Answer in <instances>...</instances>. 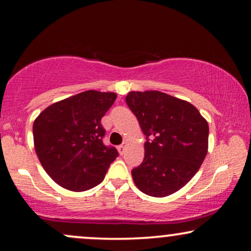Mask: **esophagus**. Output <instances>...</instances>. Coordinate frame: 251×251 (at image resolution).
<instances>
[{
  "label": "esophagus",
  "instance_id": "1",
  "mask_svg": "<svg viewBox=\"0 0 251 251\" xmlns=\"http://www.w3.org/2000/svg\"><path fill=\"white\" fill-rule=\"evenodd\" d=\"M126 142H123L121 145H119V147H118V150H119V152H120V154H122L125 153V151H126Z\"/></svg>",
  "mask_w": 251,
  "mask_h": 251
}]
</instances>
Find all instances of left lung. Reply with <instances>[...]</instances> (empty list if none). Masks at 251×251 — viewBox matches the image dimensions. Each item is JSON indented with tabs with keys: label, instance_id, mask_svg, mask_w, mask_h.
Returning <instances> with one entry per match:
<instances>
[{
	"label": "left lung",
	"instance_id": "1",
	"mask_svg": "<svg viewBox=\"0 0 251 251\" xmlns=\"http://www.w3.org/2000/svg\"><path fill=\"white\" fill-rule=\"evenodd\" d=\"M126 102L146 136L145 156L131 170L136 186L163 198L180 190L208 152V122L188 101L160 91H131Z\"/></svg>",
	"mask_w": 251,
	"mask_h": 251
}]
</instances>
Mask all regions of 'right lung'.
Segmentation results:
<instances>
[{"label":"right lung","mask_w":251,"mask_h":251,"mask_svg":"<svg viewBox=\"0 0 251 251\" xmlns=\"http://www.w3.org/2000/svg\"><path fill=\"white\" fill-rule=\"evenodd\" d=\"M115 99L114 92L84 91L54 102L34 121L35 152L61 187L82 192L97 186L119 156L114 146L102 143L100 123Z\"/></svg>","instance_id":"obj_1"}]
</instances>
